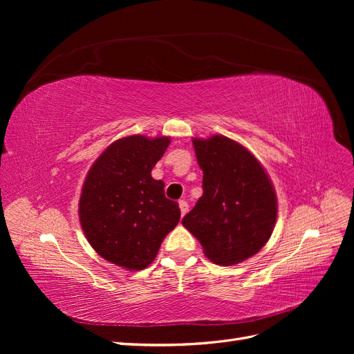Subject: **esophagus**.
<instances>
[{"instance_id": "esophagus-1", "label": "esophagus", "mask_w": 354, "mask_h": 354, "mask_svg": "<svg viewBox=\"0 0 354 354\" xmlns=\"http://www.w3.org/2000/svg\"><path fill=\"white\" fill-rule=\"evenodd\" d=\"M178 207H180V212H181V216H185V214L189 211V203H187L185 199L178 201Z\"/></svg>"}]
</instances>
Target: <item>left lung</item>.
<instances>
[{"mask_svg":"<svg viewBox=\"0 0 354 354\" xmlns=\"http://www.w3.org/2000/svg\"><path fill=\"white\" fill-rule=\"evenodd\" d=\"M194 147L203 194L181 223L211 261L242 263L272 236L277 217L272 181L248 149L227 137L194 138Z\"/></svg>","mask_w":354,"mask_h":354,"instance_id":"left-lung-1","label":"left lung"}]
</instances>
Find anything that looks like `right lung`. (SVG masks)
<instances>
[{"mask_svg":"<svg viewBox=\"0 0 354 354\" xmlns=\"http://www.w3.org/2000/svg\"><path fill=\"white\" fill-rule=\"evenodd\" d=\"M168 145L169 137L120 138L85 177L81 227L95 252L124 269L151 264L180 220L178 203L167 199L164 181L151 176Z\"/></svg>","mask_w":354,"mask_h":354,"instance_id":"add662e5","label":"right lung"}]
</instances>
